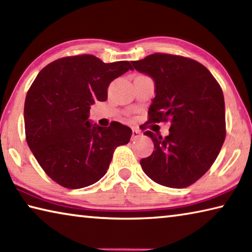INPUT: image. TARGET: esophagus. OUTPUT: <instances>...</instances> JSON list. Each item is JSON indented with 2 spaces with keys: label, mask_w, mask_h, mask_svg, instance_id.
I'll use <instances>...</instances> for the list:
<instances>
[{
  "label": "esophagus",
  "mask_w": 252,
  "mask_h": 252,
  "mask_svg": "<svg viewBox=\"0 0 252 252\" xmlns=\"http://www.w3.org/2000/svg\"><path fill=\"white\" fill-rule=\"evenodd\" d=\"M141 135H142V133H141V131H140L139 129H135V127H133V129H132V140L138 139Z\"/></svg>",
  "instance_id": "esophagus-1"
}]
</instances>
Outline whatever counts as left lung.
I'll return each mask as SVG.
<instances>
[{"label":"left lung","instance_id":"obj_1","mask_svg":"<svg viewBox=\"0 0 252 252\" xmlns=\"http://www.w3.org/2000/svg\"><path fill=\"white\" fill-rule=\"evenodd\" d=\"M131 63L156 83L148 122L171 123L164 138L144 132L155 143V151L140 160L142 170L161 186L189 187L210 169L224 142L221 87L201 63L180 55L155 53Z\"/></svg>","mask_w":252,"mask_h":252}]
</instances>
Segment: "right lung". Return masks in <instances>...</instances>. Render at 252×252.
Wrapping results in <instances>:
<instances>
[{"instance_id":"1","label":"right lung","mask_w":252,"mask_h":252,"mask_svg":"<svg viewBox=\"0 0 252 252\" xmlns=\"http://www.w3.org/2000/svg\"><path fill=\"white\" fill-rule=\"evenodd\" d=\"M129 70V61L65 57L43 67L30 87L25 138L41 168L60 186L80 189L99 181L117 147L129 143V126L114 121L102 127L89 121L90 106L108 99L109 84Z\"/></svg>"}]
</instances>
